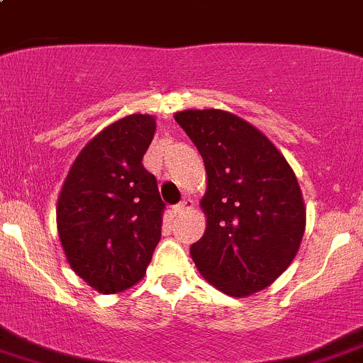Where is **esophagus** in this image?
I'll return each instance as SVG.
<instances>
[{
	"mask_svg": "<svg viewBox=\"0 0 363 363\" xmlns=\"http://www.w3.org/2000/svg\"><path fill=\"white\" fill-rule=\"evenodd\" d=\"M191 207H192L191 199H182L178 205H174V207H172V211H174V214H178V212L185 211V208H191Z\"/></svg>",
	"mask_w": 363,
	"mask_h": 363,
	"instance_id": "1",
	"label": "esophagus"
}]
</instances>
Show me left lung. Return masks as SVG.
<instances>
[{
	"label": "left lung",
	"instance_id": "8db88e82",
	"mask_svg": "<svg viewBox=\"0 0 363 363\" xmlns=\"http://www.w3.org/2000/svg\"><path fill=\"white\" fill-rule=\"evenodd\" d=\"M207 171L203 238L192 261L212 286L247 297L291 264L306 228L301 187L290 164L259 129L221 109L174 115Z\"/></svg>",
	"mask_w": 363,
	"mask_h": 363
}]
</instances>
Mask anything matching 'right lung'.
<instances>
[{
	"label": "right lung",
	"instance_id": "1",
	"mask_svg": "<svg viewBox=\"0 0 363 363\" xmlns=\"http://www.w3.org/2000/svg\"><path fill=\"white\" fill-rule=\"evenodd\" d=\"M155 131L151 115L113 122L79 152L59 194L66 259L101 294H118L140 281L162 235L165 205L142 164Z\"/></svg>",
	"mask_w": 363,
	"mask_h": 363
}]
</instances>
